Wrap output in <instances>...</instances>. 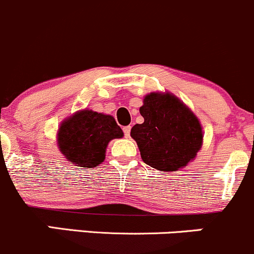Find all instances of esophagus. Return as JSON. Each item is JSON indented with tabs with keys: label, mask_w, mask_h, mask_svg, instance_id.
Listing matches in <instances>:
<instances>
[{
	"label": "esophagus",
	"mask_w": 254,
	"mask_h": 254,
	"mask_svg": "<svg viewBox=\"0 0 254 254\" xmlns=\"http://www.w3.org/2000/svg\"><path fill=\"white\" fill-rule=\"evenodd\" d=\"M130 130H131V127H123V131H124L125 137H130Z\"/></svg>",
	"instance_id": "esophagus-1"
}]
</instances>
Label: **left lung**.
Wrapping results in <instances>:
<instances>
[{
    "mask_svg": "<svg viewBox=\"0 0 254 254\" xmlns=\"http://www.w3.org/2000/svg\"><path fill=\"white\" fill-rule=\"evenodd\" d=\"M140 113L144 122L133 125L130 136L147 165L174 172L194 160L202 147L204 132L185 102L169 91H152L143 97Z\"/></svg>",
    "mask_w": 254,
    "mask_h": 254,
    "instance_id": "1",
    "label": "left lung"
}]
</instances>
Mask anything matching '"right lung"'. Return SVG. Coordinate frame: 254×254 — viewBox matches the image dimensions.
<instances>
[{"instance_id":"right-lung-1","label":"right lung","mask_w":254,"mask_h":254,"mask_svg":"<svg viewBox=\"0 0 254 254\" xmlns=\"http://www.w3.org/2000/svg\"><path fill=\"white\" fill-rule=\"evenodd\" d=\"M123 136L124 132L112 116L84 108L61 122L57 143L66 161L94 169L104 163L108 143Z\"/></svg>"}]
</instances>
